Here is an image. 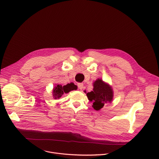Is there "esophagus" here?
<instances>
[{
  "label": "esophagus",
  "instance_id": "1",
  "mask_svg": "<svg viewBox=\"0 0 159 159\" xmlns=\"http://www.w3.org/2000/svg\"><path fill=\"white\" fill-rule=\"evenodd\" d=\"M77 85H78V87L80 90H82L84 89V84L83 83H79L77 84Z\"/></svg>",
  "mask_w": 159,
  "mask_h": 159
}]
</instances>
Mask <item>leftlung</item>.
<instances>
[{"label":"left lung","mask_w":159,"mask_h":159,"mask_svg":"<svg viewBox=\"0 0 159 159\" xmlns=\"http://www.w3.org/2000/svg\"><path fill=\"white\" fill-rule=\"evenodd\" d=\"M93 85V91L87 93V96L90 102H93L92 107L98 111L102 108L105 104L112 102L113 91L111 87L101 79L95 80ZM84 92L86 93V91Z\"/></svg>","instance_id":"8db88e82"}]
</instances>
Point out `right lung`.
<instances>
[{"label":"right lung","mask_w":159,"mask_h":159,"mask_svg":"<svg viewBox=\"0 0 159 159\" xmlns=\"http://www.w3.org/2000/svg\"><path fill=\"white\" fill-rule=\"evenodd\" d=\"M77 87L73 83L68 84L64 86L58 84L53 89L52 96L54 99H59L64 93H67L72 90H77Z\"/></svg>","instance_id":"add662e5"}]
</instances>
